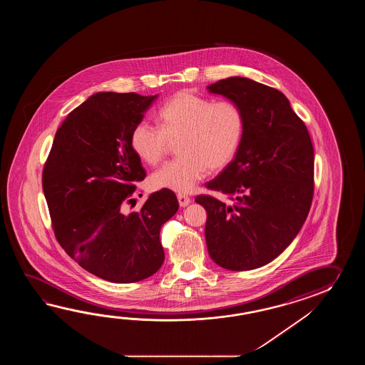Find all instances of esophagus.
<instances>
[{"instance_id": "esophagus-1", "label": "esophagus", "mask_w": 365, "mask_h": 365, "mask_svg": "<svg viewBox=\"0 0 365 365\" xmlns=\"http://www.w3.org/2000/svg\"><path fill=\"white\" fill-rule=\"evenodd\" d=\"M178 200H179V205L181 207H185L190 203V198L185 194H178Z\"/></svg>"}]
</instances>
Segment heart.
Masks as SVG:
<instances>
[{"label":"heart","mask_w":365,"mask_h":365,"mask_svg":"<svg viewBox=\"0 0 365 365\" xmlns=\"http://www.w3.org/2000/svg\"><path fill=\"white\" fill-rule=\"evenodd\" d=\"M159 128L138 123L130 134L135 155L148 165L160 163L178 142L179 158L153 173L156 189L186 193L207 171H220L240 148L244 115L232 101H214L190 91L173 95L158 112Z\"/></svg>","instance_id":"b5f03b06"}]
</instances>
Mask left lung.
<instances>
[{
    "mask_svg": "<svg viewBox=\"0 0 365 365\" xmlns=\"http://www.w3.org/2000/svg\"><path fill=\"white\" fill-rule=\"evenodd\" d=\"M244 115L240 148L206 187L223 194L195 197L207 212L205 227L211 259L245 272L272 262L295 239L314 193V154L303 120L283 93L249 78L210 85Z\"/></svg>",
    "mask_w": 365,
    "mask_h": 365,
    "instance_id": "8db88e82",
    "label": "left lung"
}]
</instances>
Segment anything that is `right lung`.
<instances>
[{
    "label": "right lung",
    "mask_w": 365,
    "mask_h": 365,
    "mask_svg": "<svg viewBox=\"0 0 365 365\" xmlns=\"http://www.w3.org/2000/svg\"><path fill=\"white\" fill-rule=\"evenodd\" d=\"M155 98L95 93L58 128L43 168L58 244L81 267L113 283L146 279L160 269V228L179 209L176 194L162 189L125 212L146 178L130 134Z\"/></svg>",
    "instance_id": "1"
}]
</instances>
